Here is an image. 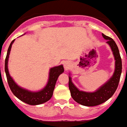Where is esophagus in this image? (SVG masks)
I'll return each instance as SVG.
<instances>
[{
	"label": "esophagus",
	"mask_w": 127,
	"mask_h": 127,
	"mask_svg": "<svg viewBox=\"0 0 127 127\" xmlns=\"http://www.w3.org/2000/svg\"><path fill=\"white\" fill-rule=\"evenodd\" d=\"M70 67H71V64H70V63L68 62H65V64H64L65 70V71H67L68 69H69Z\"/></svg>",
	"instance_id": "obj_1"
}]
</instances>
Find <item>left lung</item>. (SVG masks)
Returning a JSON list of instances; mask_svg holds the SVG:
<instances>
[{"instance_id": "8db88e82", "label": "left lung", "mask_w": 127, "mask_h": 127, "mask_svg": "<svg viewBox=\"0 0 127 127\" xmlns=\"http://www.w3.org/2000/svg\"><path fill=\"white\" fill-rule=\"evenodd\" d=\"M102 36L107 40V43L111 48L115 59V71L113 75L104 85L94 92H85L80 91L72 82L71 77L69 74V88L71 95L75 102L85 106H95L106 102L115 93L118 87L122 72V62L118 47L114 40L102 33Z\"/></svg>"}]
</instances>
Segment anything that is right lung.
Segmentation results:
<instances>
[{
    "label": "right lung",
    "instance_id": "right-lung-1",
    "mask_svg": "<svg viewBox=\"0 0 127 127\" xmlns=\"http://www.w3.org/2000/svg\"><path fill=\"white\" fill-rule=\"evenodd\" d=\"M14 40H12L9 46L6 57L5 60V73L6 75L7 81L10 89L15 96L26 104L35 105L45 103L52 98L58 78L60 75L64 71V66L63 65H60L50 69L47 84L43 89L40 91H31L27 89H23L22 87H20L12 79L9 73L8 67L9 56L12 48V45L14 43Z\"/></svg>",
    "mask_w": 127,
    "mask_h": 127
}]
</instances>
